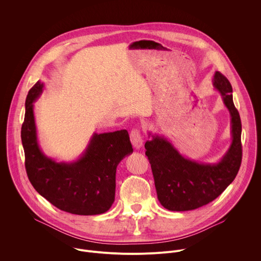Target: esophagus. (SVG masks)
Wrapping results in <instances>:
<instances>
[{
  "instance_id": "1",
  "label": "esophagus",
  "mask_w": 261,
  "mask_h": 261,
  "mask_svg": "<svg viewBox=\"0 0 261 261\" xmlns=\"http://www.w3.org/2000/svg\"><path fill=\"white\" fill-rule=\"evenodd\" d=\"M130 139H131V142L133 144V146L136 148V150H139V148L142 146L143 144V140L141 138V135H140V132L139 130L137 129H133L130 133Z\"/></svg>"
}]
</instances>
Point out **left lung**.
Here are the masks:
<instances>
[{
    "mask_svg": "<svg viewBox=\"0 0 261 261\" xmlns=\"http://www.w3.org/2000/svg\"><path fill=\"white\" fill-rule=\"evenodd\" d=\"M213 87L230 115L231 143L222 158L198 162L181 155L163 135L148 132L145 155L151 163L160 203L173 212L198 208L216 199L236 178L242 163V123L228 80L216 71Z\"/></svg>",
    "mask_w": 261,
    "mask_h": 261,
    "instance_id": "8db88e82",
    "label": "left lung"
}]
</instances>
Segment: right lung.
<instances>
[{
    "mask_svg": "<svg viewBox=\"0 0 261 261\" xmlns=\"http://www.w3.org/2000/svg\"><path fill=\"white\" fill-rule=\"evenodd\" d=\"M43 89L44 84L37 82L25 99L21 142L28 177L37 192L64 212L103 214L115 201L117 167L133 153L128 131L94 133L76 160L58 162L43 153L37 135L34 102Z\"/></svg>",
    "mask_w": 261,
    "mask_h": 261,
    "instance_id": "1",
    "label": "right lung"
}]
</instances>
